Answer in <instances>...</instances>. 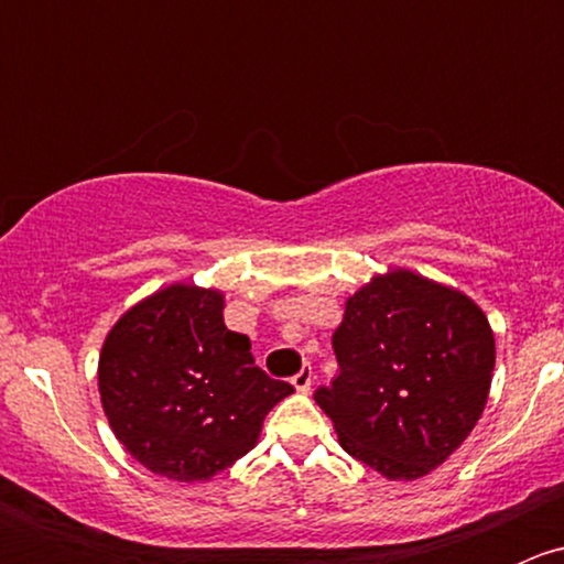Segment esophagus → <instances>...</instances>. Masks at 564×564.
Returning <instances> with one entry per match:
<instances>
[{"label": "esophagus", "instance_id": "1", "mask_svg": "<svg viewBox=\"0 0 564 564\" xmlns=\"http://www.w3.org/2000/svg\"><path fill=\"white\" fill-rule=\"evenodd\" d=\"M311 382H314V371H311V366H303L300 368V373H294L292 377V384L297 392H311Z\"/></svg>", "mask_w": 564, "mask_h": 564}]
</instances>
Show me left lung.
<instances>
[{
	"label": "left lung",
	"mask_w": 564,
	"mask_h": 564,
	"mask_svg": "<svg viewBox=\"0 0 564 564\" xmlns=\"http://www.w3.org/2000/svg\"><path fill=\"white\" fill-rule=\"evenodd\" d=\"M340 373L316 390L340 447L388 480H417L458 451L488 401L497 351L466 294L390 270L346 300Z\"/></svg>",
	"instance_id": "1"
}]
</instances>
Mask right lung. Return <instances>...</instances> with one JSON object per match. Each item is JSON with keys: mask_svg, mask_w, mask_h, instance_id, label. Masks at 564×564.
<instances>
[{"mask_svg": "<svg viewBox=\"0 0 564 564\" xmlns=\"http://www.w3.org/2000/svg\"><path fill=\"white\" fill-rule=\"evenodd\" d=\"M98 388L113 436L155 475L209 480L259 440L267 412L294 388L270 379L248 335L224 324V294L172 283L106 335Z\"/></svg>", "mask_w": 564, "mask_h": 564, "instance_id": "right-lung-1", "label": "right lung"}]
</instances>
